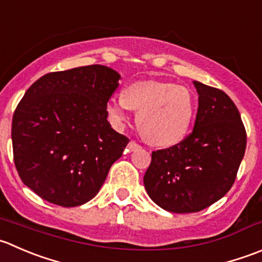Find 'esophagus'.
<instances>
[{
	"instance_id": "34e87169",
	"label": "esophagus",
	"mask_w": 262,
	"mask_h": 262,
	"mask_svg": "<svg viewBox=\"0 0 262 262\" xmlns=\"http://www.w3.org/2000/svg\"><path fill=\"white\" fill-rule=\"evenodd\" d=\"M141 148V146H139L138 143H136L134 141H130L128 143V151H136V149Z\"/></svg>"
}]
</instances>
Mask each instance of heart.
<instances>
[{
    "label": "heart",
    "mask_w": 262,
    "mask_h": 262,
    "mask_svg": "<svg viewBox=\"0 0 262 262\" xmlns=\"http://www.w3.org/2000/svg\"><path fill=\"white\" fill-rule=\"evenodd\" d=\"M137 111L139 132L155 146H174L189 132L194 118V98L184 85L159 80H142L126 85L121 100L111 98L106 111L111 123L120 128L126 111Z\"/></svg>",
    "instance_id": "heart-1"
}]
</instances>
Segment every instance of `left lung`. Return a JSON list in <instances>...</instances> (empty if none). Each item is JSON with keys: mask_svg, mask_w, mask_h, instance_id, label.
<instances>
[{"mask_svg": "<svg viewBox=\"0 0 262 262\" xmlns=\"http://www.w3.org/2000/svg\"><path fill=\"white\" fill-rule=\"evenodd\" d=\"M199 93L194 126L180 143L152 152L143 183L152 201L177 214L197 212L224 197L245 156L246 129L229 96L193 82Z\"/></svg>", "mask_w": 262, "mask_h": 262, "instance_id": "8db88e82", "label": "left lung"}]
</instances>
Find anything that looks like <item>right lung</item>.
<instances>
[{
	"label": "right lung",
	"instance_id": "obj_1",
	"mask_svg": "<svg viewBox=\"0 0 262 262\" xmlns=\"http://www.w3.org/2000/svg\"><path fill=\"white\" fill-rule=\"evenodd\" d=\"M120 74L103 65L40 77L12 116L14 162L40 199L62 207L92 200L129 139L111 128L106 105Z\"/></svg>",
	"mask_w": 262,
	"mask_h": 262
}]
</instances>
